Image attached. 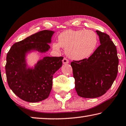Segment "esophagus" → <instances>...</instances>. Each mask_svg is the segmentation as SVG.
<instances>
[{"label":"esophagus","mask_w":126,"mask_h":126,"mask_svg":"<svg viewBox=\"0 0 126 126\" xmlns=\"http://www.w3.org/2000/svg\"><path fill=\"white\" fill-rule=\"evenodd\" d=\"M62 63L63 64H68L69 63V61L68 60L67 58H64L63 61H62Z\"/></svg>","instance_id":"obj_1"}]
</instances>
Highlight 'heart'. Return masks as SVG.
<instances>
[{
    "label": "heart",
    "mask_w": 126,
    "mask_h": 126,
    "mask_svg": "<svg viewBox=\"0 0 126 126\" xmlns=\"http://www.w3.org/2000/svg\"><path fill=\"white\" fill-rule=\"evenodd\" d=\"M58 41L53 43V50L59 51L62 47L65 49V53L71 59L81 61L88 58L94 52L98 37L91 30H67L60 33Z\"/></svg>",
    "instance_id": "heart-1"
}]
</instances>
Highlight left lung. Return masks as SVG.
Here are the masks:
<instances>
[{"mask_svg": "<svg viewBox=\"0 0 126 126\" xmlns=\"http://www.w3.org/2000/svg\"><path fill=\"white\" fill-rule=\"evenodd\" d=\"M100 45L88 59L73 61L71 65L75 89L79 96L96 98L110 88L118 73L117 48L107 33L96 31Z\"/></svg>", "mask_w": 126, "mask_h": 126, "instance_id": "obj_1", "label": "left lung"}]
</instances>
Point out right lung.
<instances>
[{"label": "right lung", "instance_id": "1", "mask_svg": "<svg viewBox=\"0 0 126 126\" xmlns=\"http://www.w3.org/2000/svg\"><path fill=\"white\" fill-rule=\"evenodd\" d=\"M55 32L44 30L14 44L7 55L5 72L8 84L20 99L36 103L47 98L52 89L53 75L62 66L63 57H45L29 67L26 57L33 51L44 53Z\"/></svg>", "mask_w": 126, "mask_h": 126}]
</instances>
